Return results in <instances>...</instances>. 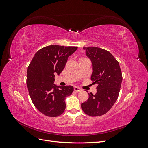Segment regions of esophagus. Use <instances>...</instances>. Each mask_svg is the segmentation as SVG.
Instances as JSON below:
<instances>
[{
	"mask_svg": "<svg viewBox=\"0 0 148 148\" xmlns=\"http://www.w3.org/2000/svg\"><path fill=\"white\" fill-rule=\"evenodd\" d=\"M74 90H75V91H76V92H79V91H81L82 89L80 88H79V87H77V86H75L74 87Z\"/></svg>",
	"mask_w": 148,
	"mask_h": 148,
	"instance_id": "1",
	"label": "esophagus"
}]
</instances>
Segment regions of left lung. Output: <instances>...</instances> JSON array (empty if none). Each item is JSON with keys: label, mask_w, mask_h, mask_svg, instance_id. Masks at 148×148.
<instances>
[{"label": "left lung", "mask_w": 148, "mask_h": 148, "mask_svg": "<svg viewBox=\"0 0 148 148\" xmlns=\"http://www.w3.org/2000/svg\"><path fill=\"white\" fill-rule=\"evenodd\" d=\"M83 49L92 64L91 79L97 86L96 95L88 93V99L81 106L86 114L98 117L106 114L117 101L122 74L119 62L110 52L97 47Z\"/></svg>", "instance_id": "obj_1"}]
</instances>
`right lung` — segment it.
I'll list each match as a JSON object with an SVG mask.
<instances>
[{
	"instance_id": "1",
	"label": "right lung",
	"mask_w": 148,
	"mask_h": 148,
	"mask_svg": "<svg viewBox=\"0 0 148 148\" xmlns=\"http://www.w3.org/2000/svg\"><path fill=\"white\" fill-rule=\"evenodd\" d=\"M77 47L51 45L35 53L28 67L26 84L31 99L40 112L56 117L64 113L65 98L73 91L72 86L53 84L55 75L65 68L68 57Z\"/></svg>"
}]
</instances>
